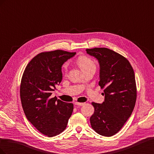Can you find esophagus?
I'll list each match as a JSON object with an SVG mask.
<instances>
[{"label": "esophagus", "instance_id": "34e87169", "mask_svg": "<svg viewBox=\"0 0 154 154\" xmlns=\"http://www.w3.org/2000/svg\"><path fill=\"white\" fill-rule=\"evenodd\" d=\"M74 104H75L76 105H78V106H83L85 105V103H79V102H75Z\"/></svg>", "mask_w": 154, "mask_h": 154}]
</instances>
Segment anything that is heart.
<instances>
[{"label": "heart", "mask_w": 154, "mask_h": 154, "mask_svg": "<svg viewBox=\"0 0 154 154\" xmlns=\"http://www.w3.org/2000/svg\"><path fill=\"white\" fill-rule=\"evenodd\" d=\"M77 63L82 70L83 72L91 67H96L95 63L92 59L85 56H81L77 59ZM63 69L65 71L67 69V63H64L63 66Z\"/></svg>", "instance_id": "obj_1"}]
</instances>
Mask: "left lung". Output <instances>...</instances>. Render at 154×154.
Returning a JSON list of instances; mask_svg holds the SVG:
<instances>
[{
	"label": "left lung",
	"instance_id": "1",
	"mask_svg": "<svg viewBox=\"0 0 154 154\" xmlns=\"http://www.w3.org/2000/svg\"><path fill=\"white\" fill-rule=\"evenodd\" d=\"M86 51L98 61L99 85L105 88L103 103H92L94 112L90 118L91 127L101 136H112L123 127L136 104L134 70L127 58L112 50L96 48Z\"/></svg>",
	"mask_w": 154,
	"mask_h": 154
}]
</instances>
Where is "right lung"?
Masks as SVG:
<instances>
[{
	"mask_svg": "<svg viewBox=\"0 0 154 154\" xmlns=\"http://www.w3.org/2000/svg\"><path fill=\"white\" fill-rule=\"evenodd\" d=\"M76 53L62 50L37 54L27 64L20 88L23 110L27 119L45 136L53 137L67 127L73 104L51 97L62 80V67Z\"/></svg>",
	"mask_w": 154,
	"mask_h": 154,
	"instance_id": "1",
	"label": "right lung"
}]
</instances>
